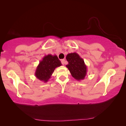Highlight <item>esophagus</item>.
I'll return each instance as SVG.
<instances>
[{"mask_svg": "<svg viewBox=\"0 0 126 126\" xmlns=\"http://www.w3.org/2000/svg\"><path fill=\"white\" fill-rule=\"evenodd\" d=\"M61 62H62V64H65V59H62Z\"/></svg>", "mask_w": 126, "mask_h": 126, "instance_id": "obj_1", "label": "esophagus"}]
</instances>
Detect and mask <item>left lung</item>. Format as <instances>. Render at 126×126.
Instances as JSON below:
<instances>
[{
  "mask_svg": "<svg viewBox=\"0 0 126 126\" xmlns=\"http://www.w3.org/2000/svg\"><path fill=\"white\" fill-rule=\"evenodd\" d=\"M68 64L66 65L72 76L77 80L84 79L87 75V67L83 58L76 52L69 53L66 56Z\"/></svg>",
  "mask_w": 126,
  "mask_h": 126,
  "instance_id": "8db88e82",
  "label": "left lung"
}]
</instances>
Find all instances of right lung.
Listing matches in <instances>:
<instances>
[{"instance_id":"1","label":"right lung","mask_w":126,"mask_h":126,"mask_svg":"<svg viewBox=\"0 0 126 126\" xmlns=\"http://www.w3.org/2000/svg\"><path fill=\"white\" fill-rule=\"evenodd\" d=\"M62 65L61 61L56 55H45L39 62L35 70V76L44 83L47 82L57 67Z\"/></svg>"}]
</instances>
